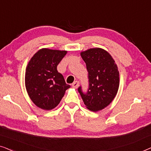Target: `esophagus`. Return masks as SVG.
Masks as SVG:
<instances>
[{
	"mask_svg": "<svg viewBox=\"0 0 151 151\" xmlns=\"http://www.w3.org/2000/svg\"><path fill=\"white\" fill-rule=\"evenodd\" d=\"M78 85H79V82H78V81H75L73 84H72V86H73V87L75 88H77Z\"/></svg>",
	"mask_w": 151,
	"mask_h": 151,
	"instance_id": "1",
	"label": "esophagus"
}]
</instances>
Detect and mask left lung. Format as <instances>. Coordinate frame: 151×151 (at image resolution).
<instances>
[{
	"mask_svg": "<svg viewBox=\"0 0 151 151\" xmlns=\"http://www.w3.org/2000/svg\"><path fill=\"white\" fill-rule=\"evenodd\" d=\"M88 71V87L86 92L78 88L86 108L98 111L106 107L116 96L119 71L114 60L104 49L93 48L80 53Z\"/></svg>",
	"mask_w": 151,
	"mask_h": 151,
	"instance_id": "1",
	"label": "left lung"
}]
</instances>
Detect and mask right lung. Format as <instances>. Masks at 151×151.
Returning a JSON list of instances; mask_svg holds the SVG:
<instances>
[{"label":"right lung","instance_id":"right-lung-1","mask_svg":"<svg viewBox=\"0 0 151 151\" xmlns=\"http://www.w3.org/2000/svg\"><path fill=\"white\" fill-rule=\"evenodd\" d=\"M66 51L42 49L29 62L25 73V86L29 96L39 108L51 110L58 106L71 87L57 70Z\"/></svg>","mask_w":151,"mask_h":151}]
</instances>
